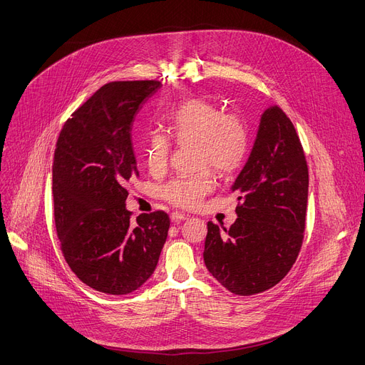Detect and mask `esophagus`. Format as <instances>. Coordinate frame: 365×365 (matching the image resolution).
I'll return each instance as SVG.
<instances>
[{"mask_svg":"<svg viewBox=\"0 0 365 365\" xmlns=\"http://www.w3.org/2000/svg\"><path fill=\"white\" fill-rule=\"evenodd\" d=\"M170 218H172V221H175V222H178V221H183V220H187L189 218V215L187 214H183V212H173L172 215H170Z\"/></svg>","mask_w":365,"mask_h":365,"instance_id":"1","label":"esophagus"}]
</instances>
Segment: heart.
Segmentation results:
<instances>
[{"instance_id":"heart-1","label":"heart","mask_w":365,"mask_h":365,"mask_svg":"<svg viewBox=\"0 0 365 365\" xmlns=\"http://www.w3.org/2000/svg\"><path fill=\"white\" fill-rule=\"evenodd\" d=\"M165 134L153 130L147 135L143 158L151 175L168 169L173 143L178 147L193 145V175L176 176L158 187L165 202L190 210L201 204L214 187L212 168L221 176L242 169L250 150V129L246 119L204 98H190L172 109L165 118Z\"/></svg>"}]
</instances>
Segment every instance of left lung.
<instances>
[{
  "label": "left lung",
  "instance_id": "left-lung-1",
  "mask_svg": "<svg viewBox=\"0 0 365 365\" xmlns=\"http://www.w3.org/2000/svg\"><path fill=\"white\" fill-rule=\"evenodd\" d=\"M237 220L208 221L204 260L212 277L237 295L277 285L300 253L307 212L309 168L291 119L278 106L263 112L250 157L236 179Z\"/></svg>",
  "mask_w": 365,
  "mask_h": 365
}]
</instances>
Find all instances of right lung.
<instances>
[{"mask_svg":"<svg viewBox=\"0 0 365 365\" xmlns=\"http://www.w3.org/2000/svg\"><path fill=\"white\" fill-rule=\"evenodd\" d=\"M161 83L112 81L63 123L52 168L53 220L65 262L90 288L123 295L154 272L168 239L164 211L132 222L126 183L138 178L130 128Z\"/></svg>","mask_w":365,"mask_h":365,"instance_id":"right-lung-1","label":"right lung"}]
</instances>
